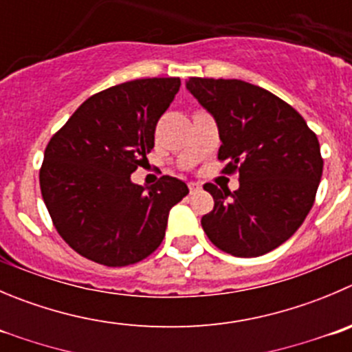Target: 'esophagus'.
Returning <instances> with one entry per match:
<instances>
[{
  "instance_id": "obj_1",
  "label": "esophagus",
  "mask_w": 352,
  "mask_h": 352,
  "mask_svg": "<svg viewBox=\"0 0 352 352\" xmlns=\"http://www.w3.org/2000/svg\"><path fill=\"white\" fill-rule=\"evenodd\" d=\"M188 188H190V192H192V193H197V192H200V190H202V185H200V183H195V182H190Z\"/></svg>"
}]
</instances>
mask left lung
<instances>
[{
	"label": "left lung",
	"instance_id": "1",
	"mask_svg": "<svg viewBox=\"0 0 352 352\" xmlns=\"http://www.w3.org/2000/svg\"><path fill=\"white\" fill-rule=\"evenodd\" d=\"M186 89L214 117L224 173L239 170L235 192L212 183L214 209L202 228L217 249L257 257L276 249L314 204L323 159L316 135L289 103L240 79L190 78Z\"/></svg>",
	"mask_w": 352,
	"mask_h": 352
}]
</instances>
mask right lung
<instances>
[{"label": "right lung", "mask_w": 352, "mask_h": 352, "mask_svg": "<svg viewBox=\"0 0 352 352\" xmlns=\"http://www.w3.org/2000/svg\"><path fill=\"white\" fill-rule=\"evenodd\" d=\"M179 86V78H152L96 93L50 140L43 200L60 236L86 259L112 267L145 259L162 243L170 207L188 195L170 176L150 188L131 182Z\"/></svg>", "instance_id": "obj_1"}]
</instances>
